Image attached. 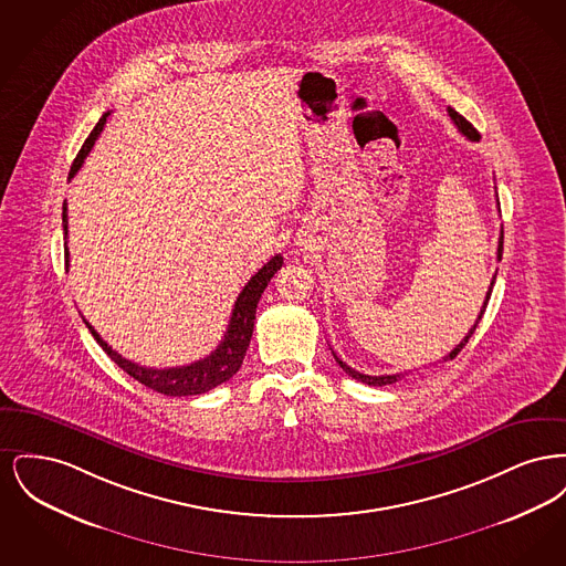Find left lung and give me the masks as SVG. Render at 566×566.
<instances>
[{
	"mask_svg": "<svg viewBox=\"0 0 566 566\" xmlns=\"http://www.w3.org/2000/svg\"><path fill=\"white\" fill-rule=\"evenodd\" d=\"M448 114H450V118L454 120V125L458 127V132L464 135L467 139H471V142H480V132L464 118V116H460L457 109L448 108ZM501 256H503V233H501V240H499V250H496V259L501 261ZM494 280H496V273H494V277H492V282H490V289H488V293H485L484 305H482V310H480V314H478V321L475 324L469 328V333L462 337V342L458 344L454 350L450 352L448 356H443V360H452V358H457L458 352L462 350L467 344H469V339H471V335L475 333V328H478V324L482 321V316H484L485 305H488V301H490V295H492V286H494ZM333 356H335V360L339 363V367L348 374V376L354 377V379H358V381H363V384H369V386H388V384H395V381H399L401 377H405V374H395V376H365V374H360V371H356V369H352L350 365H346L335 352H333Z\"/></svg>",
	"mask_w": 566,
	"mask_h": 566,
	"instance_id": "8db88e82",
	"label": "left lung"
}]
</instances>
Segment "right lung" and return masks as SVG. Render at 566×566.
I'll use <instances>...</instances> for the list:
<instances>
[{"label": "right lung", "instance_id": "right-lung-1", "mask_svg": "<svg viewBox=\"0 0 566 566\" xmlns=\"http://www.w3.org/2000/svg\"><path fill=\"white\" fill-rule=\"evenodd\" d=\"M109 112H106L99 123L95 125V129L86 137V142L82 144L81 153L76 155V159L72 163L70 169V180L76 176V171L81 169L82 163L86 159V155L91 153L95 139L104 132L106 118ZM63 235H65V265L70 268V250H67V208L63 203ZM284 259L280 254L271 256L270 263L263 265L256 271L250 282L243 286L242 293L238 296L233 312H231V321L227 326V333L222 337V342L218 344L210 356L195 360L185 367H169V369H153V367H142L137 363H132L127 358H123L116 350H112L108 344L102 339V335L86 323L91 335L95 337V342L104 348L109 358L129 376L137 379L139 384L167 395V397H192V395H203L208 390H212L216 386H220L222 381H227L229 377L235 376L242 367L243 356L250 346L252 339V331H254V318H256V305L259 298L263 295V291L268 289L273 273L282 268Z\"/></svg>", "mask_w": 566, "mask_h": 566}]
</instances>
